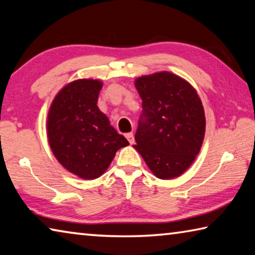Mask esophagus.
<instances>
[{"label": "esophagus", "instance_id": "34e87169", "mask_svg": "<svg viewBox=\"0 0 255 255\" xmlns=\"http://www.w3.org/2000/svg\"><path fill=\"white\" fill-rule=\"evenodd\" d=\"M126 138L128 139V141L130 144H133V141H135V139H133V135H132V132H128V133H126Z\"/></svg>", "mask_w": 255, "mask_h": 255}]
</instances>
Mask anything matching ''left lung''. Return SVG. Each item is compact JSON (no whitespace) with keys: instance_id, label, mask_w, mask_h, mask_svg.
<instances>
[{"instance_id":"8db88e82","label":"left lung","mask_w":255,"mask_h":255,"mask_svg":"<svg viewBox=\"0 0 255 255\" xmlns=\"http://www.w3.org/2000/svg\"><path fill=\"white\" fill-rule=\"evenodd\" d=\"M135 86L143 100V115L133 148L156 178H178L195 161L204 141L200 98L188 81L165 71L137 77Z\"/></svg>"}]
</instances>
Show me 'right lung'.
I'll return each instance as SVG.
<instances>
[{
	"instance_id": "right-lung-1",
	"label": "right lung",
	"mask_w": 255,
	"mask_h": 255,
	"mask_svg": "<svg viewBox=\"0 0 255 255\" xmlns=\"http://www.w3.org/2000/svg\"><path fill=\"white\" fill-rule=\"evenodd\" d=\"M101 89L100 80L73 81L56 94L47 116L51 152L68 172L84 180L101 176L117 150L129 145L97 106Z\"/></svg>"
}]
</instances>
